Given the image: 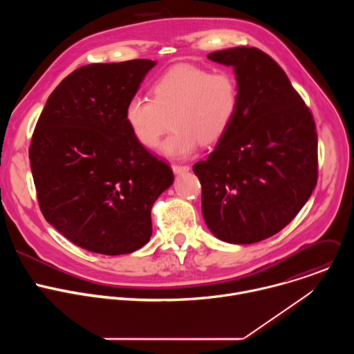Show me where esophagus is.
<instances>
[{"label": "esophagus", "mask_w": 354, "mask_h": 354, "mask_svg": "<svg viewBox=\"0 0 354 354\" xmlns=\"http://www.w3.org/2000/svg\"><path fill=\"white\" fill-rule=\"evenodd\" d=\"M189 169H190L189 165H178V164H174V165H172V171H174L176 175L185 174V172H187Z\"/></svg>", "instance_id": "obj_1"}]
</instances>
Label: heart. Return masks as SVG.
Returning <instances> with one entry per match:
<instances>
[{"label":"heart","mask_w":354,"mask_h":354,"mask_svg":"<svg viewBox=\"0 0 354 354\" xmlns=\"http://www.w3.org/2000/svg\"><path fill=\"white\" fill-rule=\"evenodd\" d=\"M154 99L134 95L124 108V120L133 137L145 148L162 144L168 157L182 158L203 145L216 144L228 131L236 115L239 88L227 70L212 71L193 64H178L161 75L153 88Z\"/></svg>","instance_id":"b5f03b06"}]
</instances>
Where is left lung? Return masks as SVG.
<instances>
[{"label": "left lung", "instance_id": "left-lung-1", "mask_svg": "<svg viewBox=\"0 0 354 354\" xmlns=\"http://www.w3.org/2000/svg\"><path fill=\"white\" fill-rule=\"evenodd\" d=\"M234 68L239 102L213 153L193 165L209 230L230 243H255L281 231L318 179V137L308 106L283 68L257 47L210 53Z\"/></svg>", "mask_w": 354, "mask_h": 354}]
</instances>
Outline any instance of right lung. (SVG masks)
I'll list each match as a JSON object with an SVG mask.
<instances>
[{
  "label": "right lung",
  "mask_w": 354,
  "mask_h": 354,
  "mask_svg": "<svg viewBox=\"0 0 354 354\" xmlns=\"http://www.w3.org/2000/svg\"><path fill=\"white\" fill-rule=\"evenodd\" d=\"M157 63L88 64L48 96L29 160L40 210L73 243L123 255L153 235L151 209L174 182L171 168L133 137L124 108Z\"/></svg>",
  "instance_id": "add662e5"
}]
</instances>
